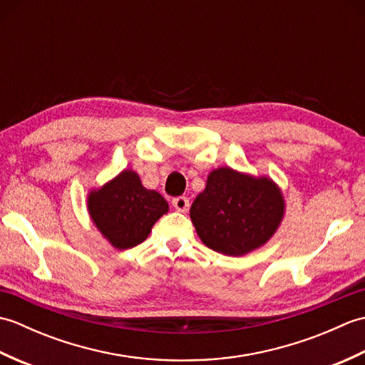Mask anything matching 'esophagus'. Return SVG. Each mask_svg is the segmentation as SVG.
<instances>
[{
    "label": "esophagus",
    "mask_w": 365,
    "mask_h": 365,
    "mask_svg": "<svg viewBox=\"0 0 365 365\" xmlns=\"http://www.w3.org/2000/svg\"><path fill=\"white\" fill-rule=\"evenodd\" d=\"M173 205H174V208L177 212H187L188 208H190V200H188V197H183V196H180V197H175L174 200H173Z\"/></svg>",
    "instance_id": "1"
}]
</instances>
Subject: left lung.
Listing matches in <instances>:
<instances>
[{"instance_id":"1","label":"left lung","mask_w":365,"mask_h":365,"mask_svg":"<svg viewBox=\"0 0 365 365\" xmlns=\"http://www.w3.org/2000/svg\"><path fill=\"white\" fill-rule=\"evenodd\" d=\"M284 216L285 199L273 178L230 166L208 174L205 190L190 208L202 243L230 257H242L267 245Z\"/></svg>"}]
</instances>
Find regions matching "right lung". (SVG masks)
Instances as JSON below:
<instances>
[{
  "mask_svg": "<svg viewBox=\"0 0 365 365\" xmlns=\"http://www.w3.org/2000/svg\"><path fill=\"white\" fill-rule=\"evenodd\" d=\"M86 207L97 230L119 251L143 243L153 224L169 212L168 200L147 190L133 169H123L102 187L89 190Z\"/></svg>",
  "mask_w": 365,
  "mask_h": 365,
  "instance_id": "obj_1",
  "label": "right lung"
}]
</instances>
